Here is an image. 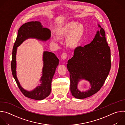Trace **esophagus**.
Here are the masks:
<instances>
[{
	"label": "esophagus",
	"instance_id": "obj_1",
	"mask_svg": "<svg viewBox=\"0 0 125 125\" xmlns=\"http://www.w3.org/2000/svg\"><path fill=\"white\" fill-rule=\"evenodd\" d=\"M61 58L63 60H65L67 58V53H63L61 55Z\"/></svg>",
	"mask_w": 125,
	"mask_h": 125
}]
</instances>
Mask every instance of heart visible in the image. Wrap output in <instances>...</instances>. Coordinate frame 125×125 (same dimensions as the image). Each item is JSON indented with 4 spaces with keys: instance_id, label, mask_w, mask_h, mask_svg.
I'll return each instance as SVG.
<instances>
[{
    "instance_id": "b5f03b06",
    "label": "heart",
    "mask_w": 125,
    "mask_h": 125,
    "mask_svg": "<svg viewBox=\"0 0 125 125\" xmlns=\"http://www.w3.org/2000/svg\"><path fill=\"white\" fill-rule=\"evenodd\" d=\"M84 27L82 24L71 21L59 26L56 29V35L59 38L67 36L65 42L70 48H76L80 43L84 33ZM59 38L53 36L52 41L57 42Z\"/></svg>"
}]
</instances>
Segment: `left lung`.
Segmentation results:
<instances>
[{"label":"left lung","instance_id":"8db88e82","mask_svg":"<svg viewBox=\"0 0 125 125\" xmlns=\"http://www.w3.org/2000/svg\"><path fill=\"white\" fill-rule=\"evenodd\" d=\"M98 31L93 41L84 47H77L73 57L67 64L70 73V91L76 98L83 99L98 92L103 86L111 69L110 48L105 38L104 29ZM84 79L91 87L86 92L77 89L78 83Z\"/></svg>","mask_w":125,"mask_h":125}]
</instances>
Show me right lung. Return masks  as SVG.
Wrapping results in <instances>:
<instances>
[{
  "label": "right lung",
  "mask_w": 125,
  "mask_h": 125,
  "mask_svg": "<svg viewBox=\"0 0 125 125\" xmlns=\"http://www.w3.org/2000/svg\"><path fill=\"white\" fill-rule=\"evenodd\" d=\"M51 37L50 31L43 28L41 22L32 21L23 24L18 31L17 37L12 51L11 70L13 76L22 94L28 98L35 100H42L47 97L51 91V82L59 64V59L52 52L44 51L43 54V67L42 75L40 81L41 84L31 91H27L21 86L16 76L17 47L24 41L30 38H34L42 41H46Z\"/></svg>",
  "instance_id": "add662e5"
}]
</instances>
